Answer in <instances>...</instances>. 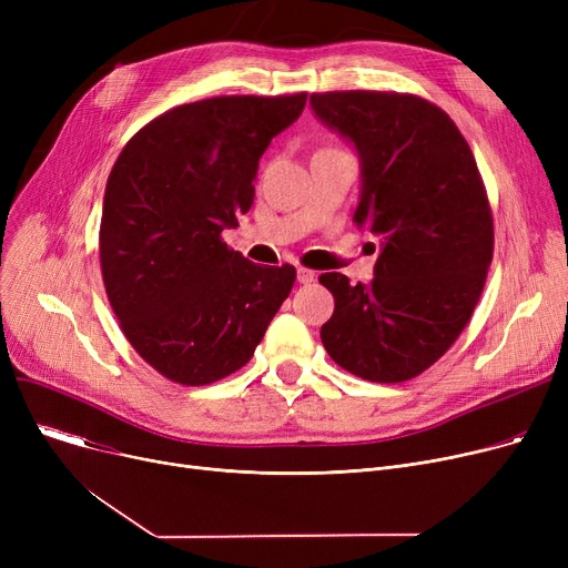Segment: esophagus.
<instances>
[{"mask_svg": "<svg viewBox=\"0 0 568 568\" xmlns=\"http://www.w3.org/2000/svg\"><path fill=\"white\" fill-rule=\"evenodd\" d=\"M296 278H300V283H313L315 272H311V268H306V266H300L296 268Z\"/></svg>", "mask_w": 568, "mask_h": 568, "instance_id": "esophagus-1", "label": "esophagus"}]
</instances>
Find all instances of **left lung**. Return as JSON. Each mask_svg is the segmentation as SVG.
<instances>
[{"mask_svg":"<svg viewBox=\"0 0 568 568\" xmlns=\"http://www.w3.org/2000/svg\"><path fill=\"white\" fill-rule=\"evenodd\" d=\"M311 105L359 152L352 221L382 242L371 283L320 276L336 302L322 345L362 379H412L456 343L484 292L495 230L481 172L454 119L416 94L347 89Z\"/></svg>","mask_w":568,"mask_h":568,"instance_id":"left-lung-1","label":"left lung"}]
</instances>
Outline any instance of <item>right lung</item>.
<instances>
[{
    "mask_svg": "<svg viewBox=\"0 0 568 568\" xmlns=\"http://www.w3.org/2000/svg\"><path fill=\"white\" fill-rule=\"evenodd\" d=\"M285 97H214L144 124L116 156L99 232L108 302L133 349L184 386L251 362L294 285L292 264L262 266L221 232L246 214L264 149L306 105Z\"/></svg>",
    "mask_w": 568,
    "mask_h": 568,
    "instance_id": "obj_1",
    "label": "right lung"
}]
</instances>
